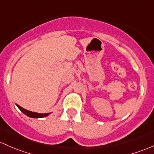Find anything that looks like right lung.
<instances>
[{"label":"right lung","instance_id":"1","mask_svg":"<svg viewBox=\"0 0 154 154\" xmlns=\"http://www.w3.org/2000/svg\"><path fill=\"white\" fill-rule=\"evenodd\" d=\"M17 105V106L18 107V108L20 109L24 114H25L27 116L30 117V118H34V119H38V118H44V117L48 116L51 113H35V112H32L30 110H27L25 109V108H22L21 106H20L19 105Z\"/></svg>","mask_w":154,"mask_h":154}]
</instances>
